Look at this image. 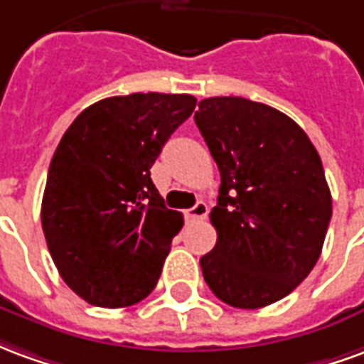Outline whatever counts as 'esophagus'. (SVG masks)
I'll return each instance as SVG.
<instances>
[{
    "mask_svg": "<svg viewBox=\"0 0 364 364\" xmlns=\"http://www.w3.org/2000/svg\"><path fill=\"white\" fill-rule=\"evenodd\" d=\"M206 214H208V206L203 200H198L197 205L187 210V220H203L206 218Z\"/></svg>",
    "mask_w": 364,
    "mask_h": 364,
    "instance_id": "34e87169",
    "label": "esophagus"
}]
</instances>
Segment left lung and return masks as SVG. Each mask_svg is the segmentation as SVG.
<instances>
[{
  "mask_svg": "<svg viewBox=\"0 0 364 364\" xmlns=\"http://www.w3.org/2000/svg\"><path fill=\"white\" fill-rule=\"evenodd\" d=\"M195 122L220 171L203 277L234 308L273 304L320 259L331 218L320 156L290 117L244 97L203 99Z\"/></svg>",
  "mask_w": 364,
  "mask_h": 364,
  "instance_id": "obj_1",
  "label": "left lung"
}]
</instances>
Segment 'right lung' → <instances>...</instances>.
I'll list each match as a JSON object with an SVG mask.
<instances>
[{
	"mask_svg": "<svg viewBox=\"0 0 364 364\" xmlns=\"http://www.w3.org/2000/svg\"><path fill=\"white\" fill-rule=\"evenodd\" d=\"M195 105L187 93L109 97L62 136L41 218L60 277L85 302L124 308L156 289L183 214L164 205L150 167Z\"/></svg>",
	"mask_w": 364,
	"mask_h": 364,
	"instance_id": "obj_1",
	"label": "right lung"
}]
</instances>
